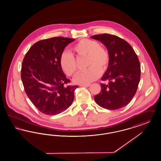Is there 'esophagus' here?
Listing matches in <instances>:
<instances>
[{"label":"esophagus","instance_id":"34e87169","mask_svg":"<svg viewBox=\"0 0 161 161\" xmlns=\"http://www.w3.org/2000/svg\"><path fill=\"white\" fill-rule=\"evenodd\" d=\"M90 86V84H81L80 86L81 87H89Z\"/></svg>","mask_w":161,"mask_h":161}]
</instances>
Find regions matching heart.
<instances>
[{"label":"heart","mask_w":161,"mask_h":161,"mask_svg":"<svg viewBox=\"0 0 161 161\" xmlns=\"http://www.w3.org/2000/svg\"><path fill=\"white\" fill-rule=\"evenodd\" d=\"M78 56L86 57V66L88 68L80 72L74 82L77 84H89L100 77L101 72H104L108 68L110 55L106 48L101 46L98 42L84 38L72 47ZM60 65L62 70L68 76H74L77 71V63L72 54L63 52L60 55Z\"/></svg>","instance_id":"obj_1"}]
</instances>
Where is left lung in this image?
I'll use <instances>...</instances> for the list:
<instances>
[{
    "label": "left lung",
    "mask_w": 161,
    "mask_h": 161,
    "mask_svg": "<svg viewBox=\"0 0 161 161\" xmlns=\"http://www.w3.org/2000/svg\"><path fill=\"white\" fill-rule=\"evenodd\" d=\"M106 46L110 55L108 68L101 78V91L94 97L97 104L108 110L127 105L135 95L141 78L138 56L130 44L115 35L103 34L91 37Z\"/></svg>",
    "instance_id": "8db88e82"
}]
</instances>
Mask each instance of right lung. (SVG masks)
<instances>
[{"label":"right lung","instance_id":"obj_1","mask_svg":"<svg viewBox=\"0 0 161 161\" xmlns=\"http://www.w3.org/2000/svg\"><path fill=\"white\" fill-rule=\"evenodd\" d=\"M74 38L55 37L40 40L23 58L21 78L25 91L38 110L55 115L66 110L74 99L78 86L70 82L60 65L64 47Z\"/></svg>","mask_w":161,"mask_h":161}]
</instances>
